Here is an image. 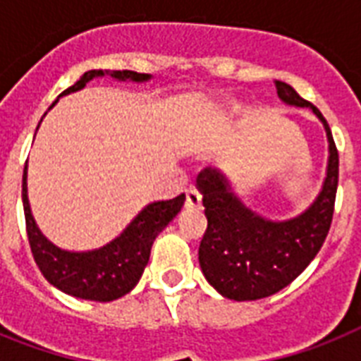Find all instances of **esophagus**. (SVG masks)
Listing matches in <instances>:
<instances>
[{
  "label": "esophagus",
  "mask_w": 361,
  "mask_h": 361,
  "mask_svg": "<svg viewBox=\"0 0 361 361\" xmlns=\"http://www.w3.org/2000/svg\"><path fill=\"white\" fill-rule=\"evenodd\" d=\"M200 204H202V195L197 191V187L189 185V189H187L185 206L187 208H200Z\"/></svg>",
  "instance_id": "obj_1"
}]
</instances>
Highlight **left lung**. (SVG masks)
<instances>
[{"label":"left lung","mask_w":361,"mask_h":361,"mask_svg":"<svg viewBox=\"0 0 361 361\" xmlns=\"http://www.w3.org/2000/svg\"><path fill=\"white\" fill-rule=\"evenodd\" d=\"M277 95L290 106H307L322 121L328 136V169L322 191L303 214L269 221L249 209L232 192L225 174L204 169L197 178L208 228L198 247L204 277L228 300L268 298L290 285L317 257L330 231L339 181V155L330 125L317 106L285 82H275Z\"/></svg>","instance_id":"8db88e82"}]
</instances>
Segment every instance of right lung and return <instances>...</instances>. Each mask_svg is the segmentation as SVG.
<instances>
[{
  "mask_svg": "<svg viewBox=\"0 0 361 361\" xmlns=\"http://www.w3.org/2000/svg\"><path fill=\"white\" fill-rule=\"evenodd\" d=\"M104 75H110L116 80L130 82H147L152 78V75L135 73V71L109 73V71L93 69L84 73L80 80L75 86L67 87L61 95L78 92L90 80ZM54 104L56 103H52V106ZM22 202H24L25 231H27L31 252L48 283L65 294L80 300L112 302L133 290L140 281L149 260L153 241L163 232L164 226L180 214L181 206L185 202V195H180L172 200L147 204L120 236L99 249L82 252L59 249L39 231L27 200V163L22 176Z\"/></svg>",
  "mask_w": 361,
  "mask_h": 361,
  "instance_id": "obj_1",
  "label": "right lung"
}]
</instances>
